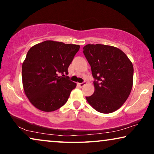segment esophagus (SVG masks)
<instances>
[{
    "label": "esophagus",
    "instance_id": "34e87169",
    "mask_svg": "<svg viewBox=\"0 0 154 154\" xmlns=\"http://www.w3.org/2000/svg\"><path fill=\"white\" fill-rule=\"evenodd\" d=\"M86 84V83L85 82H83V83H79V87L80 88H83L84 85H85Z\"/></svg>",
    "mask_w": 154,
    "mask_h": 154
}]
</instances>
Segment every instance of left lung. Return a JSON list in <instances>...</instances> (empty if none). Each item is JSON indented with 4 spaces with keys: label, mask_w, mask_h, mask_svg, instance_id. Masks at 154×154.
I'll return each mask as SVG.
<instances>
[{
    "label": "left lung",
    "mask_w": 154,
    "mask_h": 154,
    "mask_svg": "<svg viewBox=\"0 0 154 154\" xmlns=\"http://www.w3.org/2000/svg\"><path fill=\"white\" fill-rule=\"evenodd\" d=\"M83 54L91 66L94 92L85 97L96 111L109 113L127 100L133 83L134 69L127 55L113 46L88 44Z\"/></svg>",
    "instance_id": "8db88e82"
}]
</instances>
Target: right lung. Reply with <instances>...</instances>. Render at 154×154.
<instances>
[{
  "instance_id": "1",
  "label": "right lung",
  "mask_w": 154,
  "mask_h": 154,
  "mask_svg": "<svg viewBox=\"0 0 154 154\" xmlns=\"http://www.w3.org/2000/svg\"><path fill=\"white\" fill-rule=\"evenodd\" d=\"M79 48V45L46 41L27 52L22 64L23 87L30 102L39 110L50 112L66 104L76 87L66 75Z\"/></svg>"
}]
</instances>
